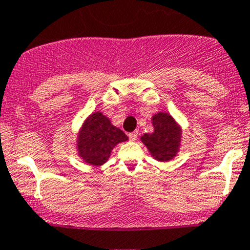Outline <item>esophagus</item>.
Listing matches in <instances>:
<instances>
[{
  "label": "esophagus",
  "instance_id": "esophagus-1",
  "mask_svg": "<svg viewBox=\"0 0 250 250\" xmlns=\"http://www.w3.org/2000/svg\"><path fill=\"white\" fill-rule=\"evenodd\" d=\"M137 136H139V131H133V133L129 134V139H130L131 141H136Z\"/></svg>",
  "mask_w": 250,
  "mask_h": 250
}]
</instances>
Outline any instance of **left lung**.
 Here are the masks:
<instances>
[{
  "label": "left lung",
  "instance_id": "left-lung-1",
  "mask_svg": "<svg viewBox=\"0 0 250 250\" xmlns=\"http://www.w3.org/2000/svg\"><path fill=\"white\" fill-rule=\"evenodd\" d=\"M154 131L141 136V141L153 159L169 162L177 156L182 146V125L167 111L151 116Z\"/></svg>",
  "mask_w": 250,
  "mask_h": 250
}]
</instances>
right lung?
Returning <instances> with one entry per match:
<instances>
[{"label": "right lung", "mask_w": 250, "mask_h": 250, "mask_svg": "<svg viewBox=\"0 0 250 250\" xmlns=\"http://www.w3.org/2000/svg\"><path fill=\"white\" fill-rule=\"evenodd\" d=\"M128 136L115 127L101 111H93L85 117L76 134L75 149L85 165L101 167L108 161L111 150Z\"/></svg>", "instance_id": "1"}]
</instances>
